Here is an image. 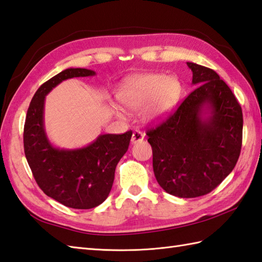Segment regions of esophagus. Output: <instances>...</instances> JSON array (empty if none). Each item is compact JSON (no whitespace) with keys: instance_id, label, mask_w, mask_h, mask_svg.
<instances>
[{"instance_id":"1","label":"esophagus","mask_w":262,"mask_h":262,"mask_svg":"<svg viewBox=\"0 0 262 262\" xmlns=\"http://www.w3.org/2000/svg\"><path fill=\"white\" fill-rule=\"evenodd\" d=\"M144 139V135L140 131H135L132 133V137H131V142L132 143H137V142H140Z\"/></svg>"}]
</instances>
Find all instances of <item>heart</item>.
<instances>
[{"label": "heart", "mask_w": 262, "mask_h": 262, "mask_svg": "<svg viewBox=\"0 0 262 262\" xmlns=\"http://www.w3.org/2000/svg\"><path fill=\"white\" fill-rule=\"evenodd\" d=\"M182 86L176 77L148 74L127 80L120 89L118 97L122 105L130 111H138L146 106L143 120L156 122L165 118L175 107Z\"/></svg>", "instance_id": "1"}]
</instances>
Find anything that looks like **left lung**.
I'll return each mask as SVG.
<instances>
[{
  "label": "left lung",
  "mask_w": 262,
  "mask_h": 262,
  "mask_svg": "<svg viewBox=\"0 0 262 262\" xmlns=\"http://www.w3.org/2000/svg\"><path fill=\"white\" fill-rule=\"evenodd\" d=\"M190 93L169 118L147 131L157 182L168 194L206 195L233 170L242 146V110L213 69L187 62Z\"/></svg>",
  "instance_id": "8db88e82"
}]
</instances>
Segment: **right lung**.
Masks as SVG:
<instances>
[{
  "mask_svg": "<svg viewBox=\"0 0 262 262\" xmlns=\"http://www.w3.org/2000/svg\"><path fill=\"white\" fill-rule=\"evenodd\" d=\"M95 74L91 69L67 68L43 83L29 105L23 131L26 158L39 187L62 205L77 210L96 207L107 199L116 165L129 148L132 132L100 135L83 148H57L45 130V98L62 80Z\"/></svg>",
  "mask_w": 262,
  "mask_h": 262,
  "instance_id": "right-lung-1",
  "label": "right lung"
}]
</instances>
